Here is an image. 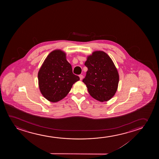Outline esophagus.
Returning <instances> with one entry per match:
<instances>
[{"mask_svg": "<svg viewBox=\"0 0 159 159\" xmlns=\"http://www.w3.org/2000/svg\"><path fill=\"white\" fill-rule=\"evenodd\" d=\"M79 78H80V80H81L83 79V75H79Z\"/></svg>", "mask_w": 159, "mask_h": 159, "instance_id": "obj_1", "label": "esophagus"}]
</instances>
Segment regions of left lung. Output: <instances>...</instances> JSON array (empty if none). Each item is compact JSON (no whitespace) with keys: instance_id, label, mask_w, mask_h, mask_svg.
I'll return each mask as SVG.
<instances>
[{"instance_id":"obj_1","label":"left lung","mask_w":159,"mask_h":159,"mask_svg":"<svg viewBox=\"0 0 159 159\" xmlns=\"http://www.w3.org/2000/svg\"><path fill=\"white\" fill-rule=\"evenodd\" d=\"M85 65L88 70L83 81L90 96L100 102L110 100L117 92L120 79L110 57L103 51L96 50L87 56Z\"/></svg>"}]
</instances>
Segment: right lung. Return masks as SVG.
<instances>
[{"label":"right lung","mask_w":159,"mask_h":159,"mask_svg":"<svg viewBox=\"0 0 159 159\" xmlns=\"http://www.w3.org/2000/svg\"><path fill=\"white\" fill-rule=\"evenodd\" d=\"M79 77L72 72V66L61 49L50 52L38 72L39 91L50 102H56L67 96Z\"/></svg>","instance_id":"add662e5"}]
</instances>
